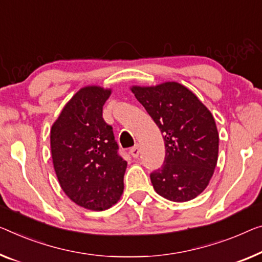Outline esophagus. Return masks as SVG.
Returning a JSON list of instances; mask_svg holds the SVG:
<instances>
[{"instance_id": "34e87169", "label": "esophagus", "mask_w": 262, "mask_h": 262, "mask_svg": "<svg viewBox=\"0 0 262 262\" xmlns=\"http://www.w3.org/2000/svg\"><path fill=\"white\" fill-rule=\"evenodd\" d=\"M129 153H130V155L133 156V158H138V156L140 155V148H139V144H135L134 147L130 148Z\"/></svg>"}]
</instances>
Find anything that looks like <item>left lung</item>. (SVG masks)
<instances>
[{"instance_id": "obj_1", "label": "left lung", "mask_w": 262, "mask_h": 262, "mask_svg": "<svg viewBox=\"0 0 262 262\" xmlns=\"http://www.w3.org/2000/svg\"><path fill=\"white\" fill-rule=\"evenodd\" d=\"M132 92L162 133L163 165L150 173L155 192L175 202L196 198L208 186L217 162L219 134L213 115L178 82Z\"/></svg>"}]
</instances>
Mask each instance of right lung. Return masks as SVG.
I'll return each instance as SVG.
<instances>
[{
  "instance_id": "1",
  "label": "right lung",
  "mask_w": 262,
  "mask_h": 262,
  "mask_svg": "<svg viewBox=\"0 0 262 262\" xmlns=\"http://www.w3.org/2000/svg\"><path fill=\"white\" fill-rule=\"evenodd\" d=\"M109 89H80L50 130L54 169L61 188L76 205L108 209L123 192L127 162L119 154L113 127L102 118Z\"/></svg>"
}]
</instances>
